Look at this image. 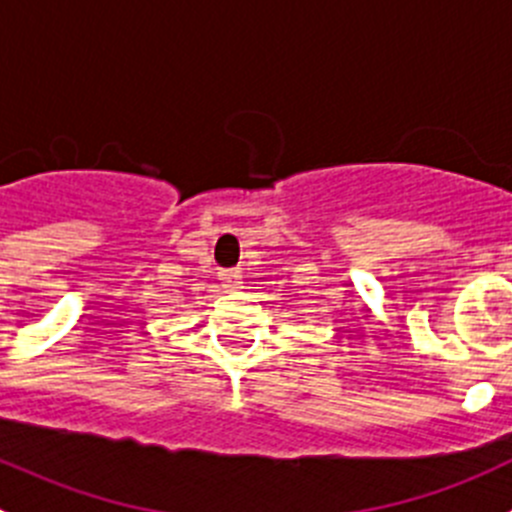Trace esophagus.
Wrapping results in <instances>:
<instances>
[{
  "instance_id": "1",
  "label": "esophagus",
  "mask_w": 512,
  "mask_h": 512,
  "mask_svg": "<svg viewBox=\"0 0 512 512\" xmlns=\"http://www.w3.org/2000/svg\"><path fill=\"white\" fill-rule=\"evenodd\" d=\"M219 278L224 280V285H227V288H239V280H242V275H239V270H222V273H219Z\"/></svg>"
}]
</instances>
